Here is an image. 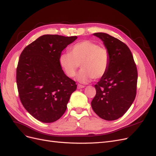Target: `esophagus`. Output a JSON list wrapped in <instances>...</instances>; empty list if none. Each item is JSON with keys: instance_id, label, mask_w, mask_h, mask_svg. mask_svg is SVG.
<instances>
[{"instance_id": "esophagus-1", "label": "esophagus", "mask_w": 156, "mask_h": 156, "mask_svg": "<svg viewBox=\"0 0 156 156\" xmlns=\"http://www.w3.org/2000/svg\"><path fill=\"white\" fill-rule=\"evenodd\" d=\"M84 88V85H82V84H77V88L78 89H81V88Z\"/></svg>"}]
</instances>
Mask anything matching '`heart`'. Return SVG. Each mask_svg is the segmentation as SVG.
Returning <instances> with one entry per match:
<instances>
[{
  "instance_id": "obj_1",
  "label": "heart",
  "mask_w": 156,
  "mask_h": 156,
  "mask_svg": "<svg viewBox=\"0 0 156 156\" xmlns=\"http://www.w3.org/2000/svg\"><path fill=\"white\" fill-rule=\"evenodd\" d=\"M58 62L69 77L75 76L80 64L82 69L77 79L81 83H88L93 78L99 79L106 74L110 64V53L105 47L99 46L92 41L84 40L71 47L69 53L61 54Z\"/></svg>"
}]
</instances>
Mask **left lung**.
Returning <instances> with one entry per match:
<instances>
[{
	"instance_id": "obj_1",
	"label": "left lung",
	"mask_w": 156,
	"mask_h": 156,
	"mask_svg": "<svg viewBox=\"0 0 156 156\" xmlns=\"http://www.w3.org/2000/svg\"><path fill=\"white\" fill-rule=\"evenodd\" d=\"M93 34L103 41L109 51L110 64L106 74L94 85L96 94L92 108L101 119L115 120L125 114L135 100L137 69L131 52L124 42L106 33Z\"/></svg>"
}]
</instances>
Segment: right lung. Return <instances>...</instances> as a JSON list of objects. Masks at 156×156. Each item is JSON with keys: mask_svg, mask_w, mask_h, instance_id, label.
<instances>
[{"mask_svg": "<svg viewBox=\"0 0 156 156\" xmlns=\"http://www.w3.org/2000/svg\"><path fill=\"white\" fill-rule=\"evenodd\" d=\"M77 38L45 34L22 51L16 71L19 96L23 107L37 120L51 123L58 120L77 89L58 62L62 51Z\"/></svg>", "mask_w": 156, "mask_h": 156, "instance_id": "obj_1", "label": "right lung"}]
</instances>
